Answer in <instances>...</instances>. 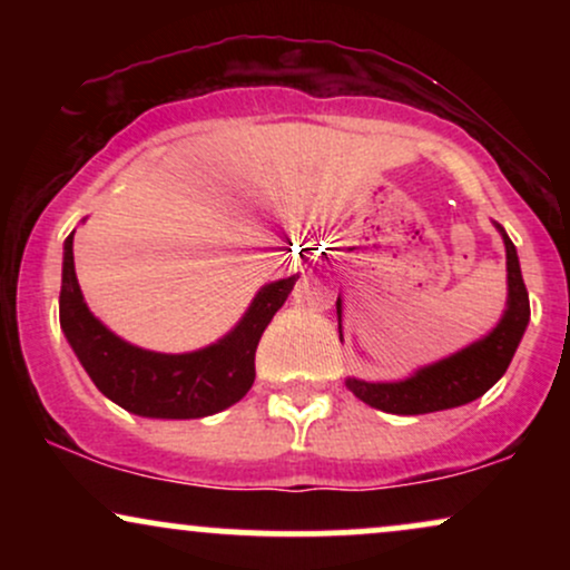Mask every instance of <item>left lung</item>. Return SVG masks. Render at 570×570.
Instances as JSON below:
<instances>
[{
    "label": "left lung",
    "instance_id": "8db88e82",
    "mask_svg": "<svg viewBox=\"0 0 570 570\" xmlns=\"http://www.w3.org/2000/svg\"><path fill=\"white\" fill-rule=\"evenodd\" d=\"M493 225L501 233L503 248H507V307H503L499 324L476 343L466 345L453 356L415 370L404 381L367 383L358 381V377H348L345 385L353 391V396L362 399L370 407L391 412V415H423V412L453 410L474 402L501 381L517 345L525 335L528 322H531V303H528L517 248L499 222H493ZM337 322H343V299L340 297ZM340 340H343V324H340Z\"/></svg>",
    "mask_w": 570,
    "mask_h": 570
}]
</instances>
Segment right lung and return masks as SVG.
I'll list each match as a JSON object with an SVG mask.
<instances>
[{
	"label": "right lung",
	"instance_id": "1",
	"mask_svg": "<svg viewBox=\"0 0 570 570\" xmlns=\"http://www.w3.org/2000/svg\"><path fill=\"white\" fill-rule=\"evenodd\" d=\"M75 233L63 240L61 330L104 396L141 417L187 421L240 402L254 383V353L265 326L286 303L294 281L278 278L254 294L240 322L217 343L189 353H158L117 337L85 303L75 273Z\"/></svg>",
	"mask_w": 570,
	"mask_h": 570
}]
</instances>
